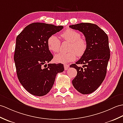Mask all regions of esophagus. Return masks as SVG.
Returning <instances> with one entry per match:
<instances>
[{"mask_svg":"<svg viewBox=\"0 0 123 123\" xmlns=\"http://www.w3.org/2000/svg\"><path fill=\"white\" fill-rule=\"evenodd\" d=\"M69 65L68 64H64V70H67L68 69V68H69Z\"/></svg>","mask_w":123,"mask_h":123,"instance_id":"obj_1","label":"esophagus"}]
</instances>
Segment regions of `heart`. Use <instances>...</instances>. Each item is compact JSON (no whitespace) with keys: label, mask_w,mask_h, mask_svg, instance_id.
Wrapping results in <instances>:
<instances>
[{"label":"heart","mask_w":123,"mask_h":123,"mask_svg":"<svg viewBox=\"0 0 123 123\" xmlns=\"http://www.w3.org/2000/svg\"><path fill=\"white\" fill-rule=\"evenodd\" d=\"M63 40L70 42L68 48L69 52L58 53L55 56L54 60L58 63H65L74 61L76 55L81 56L86 52L87 44L85 40L81 38L80 33L71 29L64 30L61 34ZM47 45L50 51L53 52H58L61 46V41L55 35H51L47 40Z\"/></svg>","instance_id":"b5f03b06"}]
</instances>
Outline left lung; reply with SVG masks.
Here are the masks:
<instances>
[{
	"instance_id": "left-lung-1",
	"label": "left lung",
	"mask_w": 123,
	"mask_h": 123,
	"mask_svg": "<svg viewBox=\"0 0 123 123\" xmlns=\"http://www.w3.org/2000/svg\"><path fill=\"white\" fill-rule=\"evenodd\" d=\"M70 28L83 33L87 44L81 59L70 65L77 71L72 84L81 94L92 93L100 86L106 76L110 58L108 36L98 25L91 23H80L70 25ZM78 64H83L85 68L78 67Z\"/></svg>"
}]
</instances>
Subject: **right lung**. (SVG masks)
<instances>
[{"mask_svg":"<svg viewBox=\"0 0 123 123\" xmlns=\"http://www.w3.org/2000/svg\"><path fill=\"white\" fill-rule=\"evenodd\" d=\"M63 27L35 22L27 25L17 37L14 61L19 82L33 95L49 92L56 74L64 71L63 64H46L53 58L47 45L49 37Z\"/></svg>","mask_w":123,"mask_h":123,"instance_id":"1","label":"right lung"}]
</instances>
